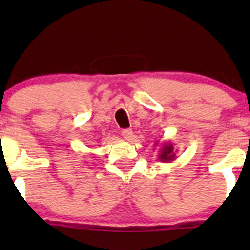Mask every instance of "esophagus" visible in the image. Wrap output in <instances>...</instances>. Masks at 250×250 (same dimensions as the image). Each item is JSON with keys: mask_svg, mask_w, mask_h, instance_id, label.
Masks as SVG:
<instances>
[{"mask_svg": "<svg viewBox=\"0 0 250 250\" xmlns=\"http://www.w3.org/2000/svg\"><path fill=\"white\" fill-rule=\"evenodd\" d=\"M121 134H122V137L125 138V140H130L133 138L132 129H123L122 132H121Z\"/></svg>", "mask_w": 250, "mask_h": 250, "instance_id": "esophagus-1", "label": "esophagus"}]
</instances>
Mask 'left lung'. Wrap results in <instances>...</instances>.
<instances>
[{"mask_svg": "<svg viewBox=\"0 0 250 250\" xmlns=\"http://www.w3.org/2000/svg\"><path fill=\"white\" fill-rule=\"evenodd\" d=\"M156 144H158V141H156ZM175 153L176 150L174 148V145L170 141L168 143L162 144L160 151H158V160L161 162H172V161L175 160Z\"/></svg>", "mask_w": 250, "mask_h": 250, "instance_id": "8db88e82", "label": "left lung"}]
</instances>
